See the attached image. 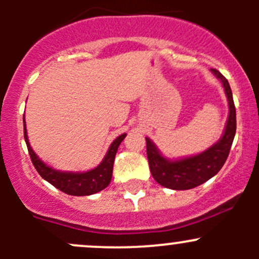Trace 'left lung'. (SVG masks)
Here are the masks:
<instances>
[{
    "mask_svg": "<svg viewBox=\"0 0 259 259\" xmlns=\"http://www.w3.org/2000/svg\"><path fill=\"white\" fill-rule=\"evenodd\" d=\"M213 75L221 80L228 100L229 113L226 127L221 139L213 145L195 155L184 156L179 159H169L164 156L149 138L146 140L149 168L151 176L163 187L174 190H187L203 184L213 178L222 169L228 158L234 135H236V108L233 95L228 80L215 69H211Z\"/></svg>",
    "mask_w": 259,
    "mask_h": 259,
    "instance_id": "left-lung-1",
    "label": "left lung"
}]
</instances>
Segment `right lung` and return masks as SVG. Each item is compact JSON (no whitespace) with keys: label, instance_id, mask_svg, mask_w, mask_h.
Here are the masks:
<instances>
[{"label":"right lung","instance_id":"right-lung-1","mask_svg":"<svg viewBox=\"0 0 259 259\" xmlns=\"http://www.w3.org/2000/svg\"><path fill=\"white\" fill-rule=\"evenodd\" d=\"M23 134H25V142L27 145L28 153H30L31 160L38 174L59 190L69 195H76V197L95 194V193L105 189L110 184L117 148L126 137L125 133L119 135L109 146L103 161L94 169H90L88 171H64L52 168L51 165L46 164L36 155L28 142L25 117H23Z\"/></svg>","mask_w":259,"mask_h":259}]
</instances>
